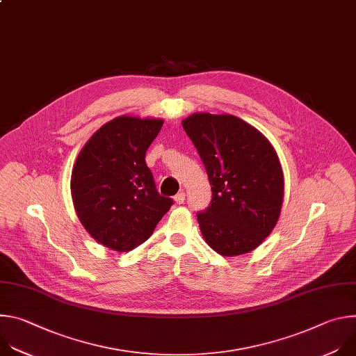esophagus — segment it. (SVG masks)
Returning a JSON list of instances; mask_svg holds the SVG:
<instances>
[{
	"label": "esophagus",
	"instance_id": "esophagus-1",
	"mask_svg": "<svg viewBox=\"0 0 356 356\" xmlns=\"http://www.w3.org/2000/svg\"><path fill=\"white\" fill-rule=\"evenodd\" d=\"M186 200V193L184 191H179L176 195H175V201L177 202V204H183Z\"/></svg>",
	"mask_w": 356,
	"mask_h": 356
}]
</instances>
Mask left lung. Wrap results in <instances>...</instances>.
<instances>
[{
  "label": "left lung",
  "mask_w": 356,
  "mask_h": 356,
  "mask_svg": "<svg viewBox=\"0 0 356 356\" xmlns=\"http://www.w3.org/2000/svg\"><path fill=\"white\" fill-rule=\"evenodd\" d=\"M211 184L210 206L197 213L206 242L222 257L259 246L275 228L283 173L269 140L234 115L193 114L181 122Z\"/></svg>",
  "instance_id": "8db88e82"
}]
</instances>
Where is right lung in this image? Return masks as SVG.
<instances>
[{"label": "right lung", "instance_id": "add662e5", "mask_svg": "<svg viewBox=\"0 0 356 356\" xmlns=\"http://www.w3.org/2000/svg\"><path fill=\"white\" fill-rule=\"evenodd\" d=\"M163 125L156 118L118 117L84 145L72 173L76 213L104 246L127 252L143 243L173 206L158 193L146 150Z\"/></svg>", "mask_w": 356, "mask_h": 356}]
</instances>
